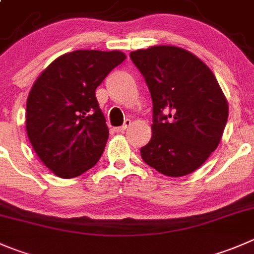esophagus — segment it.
I'll return each instance as SVG.
<instances>
[{"label":"esophagus","mask_w":254,"mask_h":254,"mask_svg":"<svg viewBox=\"0 0 254 254\" xmlns=\"http://www.w3.org/2000/svg\"><path fill=\"white\" fill-rule=\"evenodd\" d=\"M130 125H131V122H130V120H125V123H124V125H123V127H115V131H117V132H124L125 130H127V127H130Z\"/></svg>","instance_id":"obj_1"}]
</instances>
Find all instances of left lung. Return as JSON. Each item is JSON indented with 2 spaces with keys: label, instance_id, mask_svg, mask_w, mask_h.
<instances>
[{
  "label": "left lung",
  "instance_id": "obj_1",
  "mask_svg": "<svg viewBox=\"0 0 254 254\" xmlns=\"http://www.w3.org/2000/svg\"><path fill=\"white\" fill-rule=\"evenodd\" d=\"M152 99V136L142 160L171 177L197 170L217 149L228 103L210 68L191 52L154 46L130 53Z\"/></svg>",
  "mask_w": 254,
  "mask_h": 254
}]
</instances>
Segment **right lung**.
<instances>
[{
	"instance_id": "add662e5",
	"label": "right lung",
	"mask_w": 254,
	"mask_h": 254,
	"mask_svg": "<svg viewBox=\"0 0 254 254\" xmlns=\"http://www.w3.org/2000/svg\"><path fill=\"white\" fill-rule=\"evenodd\" d=\"M127 58L119 51H74L53 61L28 94L26 130L41 161L72 179L102 156L109 130L95 89Z\"/></svg>"
}]
</instances>
